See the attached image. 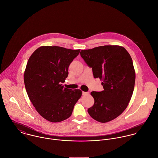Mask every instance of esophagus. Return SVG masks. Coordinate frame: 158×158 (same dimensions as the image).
<instances>
[{
    "label": "esophagus",
    "instance_id": "34e87169",
    "mask_svg": "<svg viewBox=\"0 0 158 158\" xmlns=\"http://www.w3.org/2000/svg\"><path fill=\"white\" fill-rule=\"evenodd\" d=\"M89 94V92H82V95H86Z\"/></svg>",
    "mask_w": 158,
    "mask_h": 158
}]
</instances>
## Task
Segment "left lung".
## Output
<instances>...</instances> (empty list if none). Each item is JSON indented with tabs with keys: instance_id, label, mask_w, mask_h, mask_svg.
I'll use <instances>...</instances> for the list:
<instances>
[{
	"instance_id": "8db88e82",
	"label": "left lung",
	"mask_w": 158,
	"mask_h": 158,
	"mask_svg": "<svg viewBox=\"0 0 158 158\" xmlns=\"http://www.w3.org/2000/svg\"><path fill=\"white\" fill-rule=\"evenodd\" d=\"M81 56L95 78L102 81L104 90L92 92L95 102L88 109L94 120L106 123L126 109L134 91L135 73L131 56L120 46L107 45L81 50Z\"/></svg>"
}]
</instances>
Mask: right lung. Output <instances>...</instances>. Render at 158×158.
Here are the masks:
<instances>
[{"label": "right lung", "mask_w": 158, "mask_h": 158, "mask_svg": "<svg viewBox=\"0 0 158 158\" xmlns=\"http://www.w3.org/2000/svg\"><path fill=\"white\" fill-rule=\"evenodd\" d=\"M80 51L43 46L29 59L24 75L26 89L36 110L49 122H60L69 118L82 96L81 90L62 85L70 63Z\"/></svg>", "instance_id": "right-lung-1"}]
</instances>
